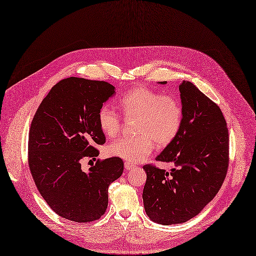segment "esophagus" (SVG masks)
I'll return each instance as SVG.
<instances>
[{
  "label": "esophagus",
  "mask_w": 256,
  "mask_h": 256,
  "mask_svg": "<svg viewBox=\"0 0 256 256\" xmlns=\"http://www.w3.org/2000/svg\"><path fill=\"white\" fill-rule=\"evenodd\" d=\"M135 164H132V163H130V162H124V168L126 170H132L135 168Z\"/></svg>",
  "instance_id": "esophagus-1"
}]
</instances>
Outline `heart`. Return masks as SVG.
Wrapping results in <instances>:
<instances>
[{"label": "heart", "instance_id": "b5f03b06", "mask_svg": "<svg viewBox=\"0 0 256 256\" xmlns=\"http://www.w3.org/2000/svg\"><path fill=\"white\" fill-rule=\"evenodd\" d=\"M126 118H137L136 137H122L112 142L108 152L128 162H141L157 146H165L176 136L182 124L180 102L172 95H161L148 88L138 86L128 91L118 102ZM98 124L108 138L116 137L121 128V117L115 108L104 104L97 114Z\"/></svg>", "mask_w": 256, "mask_h": 256}]
</instances>
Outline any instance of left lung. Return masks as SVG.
Wrapping results in <instances>:
<instances>
[{
	"mask_svg": "<svg viewBox=\"0 0 256 256\" xmlns=\"http://www.w3.org/2000/svg\"><path fill=\"white\" fill-rule=\"evenodd\" d=\"M165 84L166 82H160ZM181 128L156 157L174 164L170 172L148 164L143 204L158 224H180L211 202L223 184L229 162V135L220 108L190 82L179 86Z\"/></svg>",
	"mask_w": 256,
	"mask_h": 256,
	"instance_id": "obj_1",
	"label": "left lung"
}]
</instances>
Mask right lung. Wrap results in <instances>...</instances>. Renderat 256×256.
Listing matches in <instances>:
<instances>
[{"label":"right lung","instance_id":"1","mask_svg":"<svg viewBox=\"0 0 256 256\" xmlns=\"http://www.w3.org/2000/svg\"><path fill=\"white\" fill-rule=\"evenodd\" d=\"M115 94L106 82L69 77L55 84L32 119L28 163L38 190L60 216L76 223L98 220L108 208V188L124 172V161L112 157L82 170L84 157L99 154L106 142L98 110Z\"/></svg>","mask_w":256,"mask_h":256}]
</instances>
